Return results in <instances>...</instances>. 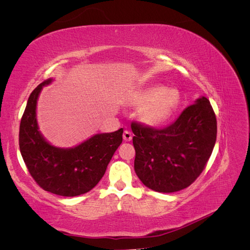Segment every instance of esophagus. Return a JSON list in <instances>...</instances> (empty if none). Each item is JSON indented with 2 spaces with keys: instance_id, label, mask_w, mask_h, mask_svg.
Segmentation results:
<instances>
[{
  "instance_id": "esophagus-1",
  "label": "esophagus",
  "mask_w": 250,
  "mask_h": 250,
  "mask_svg": "<svg viewBox=\"0 0 250 250\" xmlns=\"http://www.w3.org/2000/svg\"><path fill=\"white\" fill-rule=\"evenodd\" d=\"M123 139H124V141H126V142H129V141H131V139H132V134H131V132H130V131H128V130H125V131H124V133H123Z\"/></svg>"
}]
</instances>
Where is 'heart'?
Here are the masks:
<instances>
[{
    "label": "heart",
    "instance_id": "heart-1",
    "mask_svg": "<svg viewBox=\"0 0 250 250\" xmlns=\"http://www.w3.org/2000/svg\"><path fill=\"white\" fill-rule=\"evenodd\" d=\"M179 103L180 94L177 89H166L161 85L140 90L130 101L132 106L142 107L141 119L150 126L165 124L175 112Z\"/></svg>",
    "mask_w": 250,
    "mask_h": 250
}]
</instances>
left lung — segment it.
<instances>
[{
  "instance_id": "obj_1",
  "label": "left lung",
  "mask_w": 250,
  "mask_h": 250,
  "mask_svg": "<svg viewBox=\"0 0 250 250\" xmlns=\"http://www.w3.org/2000/svg\"><path fill=\"white\" fill-rule=\"evenodd\" d=\"M131 129L138 177L151 190L173 193L192 185L206 168L216 143L217 120L209 101L201 97L168 127L132 122Z\"/></svg>"
}]
</instances>
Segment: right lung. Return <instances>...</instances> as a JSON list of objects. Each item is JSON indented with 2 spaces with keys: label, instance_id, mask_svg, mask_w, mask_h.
Masks as SVG:
<instances>
[{
  "label": "right lung",
  "instance_id": "obj_1",
  "mask_svg": "<svg viewBox=\"0 0 250 250\" xmlns=\"http://www.w3.org/2000/svg\"><path fill=\"white\" fill-rule=\"evenodd\" d=\"M48 79L30 95L21 120L19 144L26 167L35 183L44 191L74 197L85 194L99 183L113 153L123 139V128L99 133L80 145L62 149L50 145L39 131L36 121L37 98Z\"/></svg>",
  "mask_w": 250,
  "mask_h": 250
}]
</instances>
